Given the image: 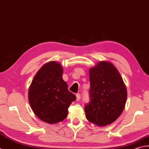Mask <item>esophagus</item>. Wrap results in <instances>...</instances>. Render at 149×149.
<instances>
[{
  "label": "esophagus",
  "mask_w": 149,
  "mask_h": 149,
  "mask_svg": "<svg viewBox=\"0 0 149 149\" xmlns=\"http://www.w3.org/2000/svg\"><path fill=\"white\" fill-rule=\"evenodd\" d=\"M76 96H77V101H79V100H80V97H81L80 94V93H77V95H76Z\"/></svg>",
  "instance_id": "34e87169"
}]
</instances>
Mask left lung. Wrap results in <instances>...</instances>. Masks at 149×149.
Returning a JSON list of instances; mask_svg holds the SVG:
<instances>
[{"instance_id":"left-lung-1","label":"left lung","mask_w":149,"mask_h":149,"mask_svg":"<svg viewBox=\"0 0 149 149\" xmlns=\"http://www.w3.org/2000/svg\"><path fill=\"white\" fill-rule=\"evenodd\" d=\"M90 101L85 105L86 118L98 126L114 122L122 113L127 89L116 68L108 62H100L89 71Z\"/></svg>"}]
</instances>
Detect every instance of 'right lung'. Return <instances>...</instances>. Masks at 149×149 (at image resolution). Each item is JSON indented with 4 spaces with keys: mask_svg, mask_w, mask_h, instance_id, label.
Wrapping results in <instances>:
<instances>
[{
    "mask_svg": "<svg viewBox=\"0 0 149 149\" xmlns=\"http://www.w3.org/2000/svg\"><path fill=\"white\" fill-rule=\"evenodd\" d=\"M60 63L50 62L42 67L29 87V104L38 118L49 124L62 121L68 116V108L77 99L62 79Z\"/></svg>",
    "mask_w": 149,
    "mask_h": 149,
    "instance_id": "1",
    "label": "right lung"
}]
</instances>
